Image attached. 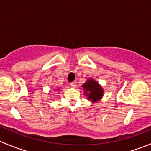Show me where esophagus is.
<instances>
[{
    "label": "esophagus",
    "instance_id": "34e87169",
    "mask_svg": "<svg viewBox=\"0 0 151 151\" xmlns=\"http://www.w3.org/2000/svg\"><path fill=\"white\" fill-rule=\"evenodd\" d=\"M70 86H71V88H76V86H77V83H76V82H72V83H70Z\"/></svg>",
    "mask_w": 151,
    "mask_h": 151
}]
</instances>
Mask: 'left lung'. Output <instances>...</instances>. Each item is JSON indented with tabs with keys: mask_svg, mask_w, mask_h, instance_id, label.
Returning a JSON list of instances; mask_svg holds the SVG:
<instances>
[{
	"mask_svg": "<svg viewBox=\"0 0 151 151\" xmlns=\"http://www.w3.org/2000/svg\"><path fill=\"white\" fill-rule=\"evenodd\" d=\"M84 94L88 96V99L92 102L99 101L102 97L104 91L101 86L93 79H88L83 85Z\"/></svg>",
	"mask_w": 151,
	"mask_h": 151,
	"instance_id": "1",
	"label": "left lung"
}]
</instances>
